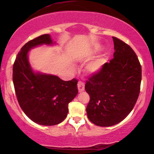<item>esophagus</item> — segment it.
Masks as SVG:
<instances>
[{
  "label": "esophagus",
  "instance_id": "esophagus-1",
  "mask_svg": "<svg viewBox=\"0 0 154 154\" xmlns=\"http://www.w3.org/2000/svg\"><path fill=\"white\" fill-rule=\"evenodd\" d=\"M78 89H79V92H83L85 90V84L82 81H79V83H78Z\"/></svg>",
  "mask_w": 154,
  "mask_h": 154
}]
</instances>
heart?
Returning <instances> with one entry per match:
<instances>
[{
  "instance_id": "1",
  "label": "heart",
  "mask_w": 154,
  "mask_h": 154,
  "mask_svg": "<svg viewBox=\"0 0 154 154\" xmlns=\"http://www.w3.org/2000/svg\"><path fill=\"white\" fill-rule=\"evenodd\" d=\"M100 50V47L97 46L93 50V52H96L97 50ZM105 62L104 59L103 58H100L97 59V60H94L89 63L86 66V70L88 71V73H91V74H95V73H97L100 72V71L102 70L103 66H104V64Z\"/></svg>"
}]
</instances>
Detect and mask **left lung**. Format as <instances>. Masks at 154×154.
Listing matches in <instances>:
<instances>
[{"label":"left lung","mask_w":154,"mask_h":154,"mask_svg":"<svg viewBox=\"0 0 154 154\" xmlns=\"http://www.w3.org/2000/svg\"><path fill=\"white\" fill-rule=\"evenodd\" d=\"M115 52L109 63L86 81L90 100L86 111L94 125L109 127L120 123L131 112L140 91L142 67L134 50L112 37Z\"/></svg>","instance_id":"obj_1"}]
</instances>
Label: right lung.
<instances>
[{
  "label": "right lung",
  "instance_id": "add662e5",
  "mask_svg": "<svg viewBox=\"0 0 154 154\" xmlns=\"http://www.w3.org/2000/svg\"><path fill=\"white\" fill-rule=\"evenodd\" d=\"M55 43L50 34L31 40L21 48L13 65L12 80L20 106L31 121L42 125H54L64 121L69 103L78 94L76 79L64 81L55 75L35 72L29 62L31 49Z\"/></svg>",
  "mask_w": 154,
  "mask_h": 154
}]
</instances>
